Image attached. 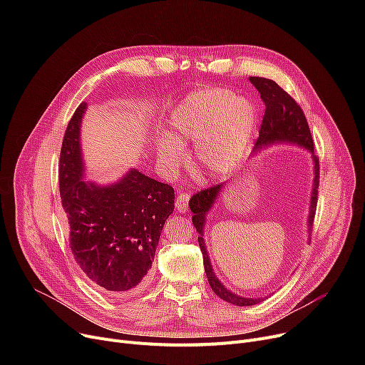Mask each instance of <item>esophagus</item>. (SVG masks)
I'll return each mask as SVG.
<instances>
[{
  "instance_id": "1",
  "label": "esophagus",
  "mask_w": 365,
  "mask_h": 365,
  "mask_svg": "<svg viewBox=\"0 0 365 365\" xmlns=\"http://www.w3.org/2000/svg\"><path fill=\"white\" fill-rule=\"evenodd\" d=\"M175 205H176V210H179L180 213H185L189 207V195L183 192V190H178V198Z\"/></svg>"
}]
</instances>
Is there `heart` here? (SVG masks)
Masks as SVG:
<instances>
[{
  "instance_id": "1",
  "label": "heart",
  "mask_w": 365,
  "mask_h": 365,
  "mask_svg": "<svg viewBox=\"0 0 365 365\" xmlns=\"http://www.w3.org/2000/svg\"><path fill=\"white\" fill-rule=\"evenodd\" d=\"M256 124L253 105L229 90L190 94L170 120L171 136L157 139V157L165 171L175 173L186 160L182 145L197 143V161L210 175L232 171L244 155Z\"/></svg>"
}]
</instances>
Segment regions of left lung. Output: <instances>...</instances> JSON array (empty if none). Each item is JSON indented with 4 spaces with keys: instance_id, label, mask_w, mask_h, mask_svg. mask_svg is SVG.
I'll return each instance as SVG.
<instances>
[{
    "instance_id": "obj_1",
    "label": "left lung",
    "mask_w": 365,
    "mask_h": 365,
    "mask_svg": "<svg viewBox=\"0 0 365 365\" xmlns=\"http://www.w3.org/2000/svg\"><path fill=\"white\" fill-rule=\"evenodd\" d=\"M250 83L259 90L260 98L266 106L255 149H260L264 145H271L277 142H289V143L300 145L308 149L309 152H312V158L315 164L314 167L315 178H314V189H312V197H311V212L308 219L309 235H311V227L314 223V216H315L317 202H318L317 195H318V183H319V161H318V157L314 155V139H312L308 121H306V117L299 103L289 93L282 90L274 80L260 78V76H250ZM222 186L223 185L220 183V185L202 189L195 195H192V198L189 201L190 212L194 213L192 223L197 229V232L200 234L198 244L202 252L204 269H205L210 287H212V290L220 299L237 306H252V304L260 303L263 299L242 297L232 292H229L215 275L212 263H210V259L205 250V244L202 238L205 216L208 213V210L213 207Z\"/></svg>"
}]
</instances>
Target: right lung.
<instances>
[{
    "instance_id": "right-lung-1",
    "label": "right lung",
    "mask_w": 365,
    "mask_h": 365,
    "mask_svg": "<svg viewBox=\"0 0 365 365\" xmlns=\"http://www.w3.org/2000/svg\"><path fill=\"white\" fill-rule=\"evenodd\" d=\"M87 103L68 123L59 189L69 222V247L81 271L113 296L146 284L163 226L175 210V189L131 168L117 183L83 180L80 127Z\"/></svg>"
}]
</instances>
